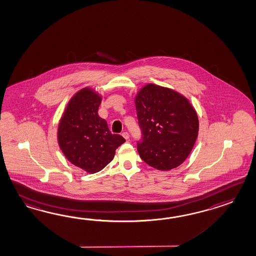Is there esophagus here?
<instances>
[{"label": "esophagus", "mask_w": 256, "mask_h": 256, "mask_svg": "<svg viewBox=\"0 0 256 256\" xmlns=\"http://www.w3.org/2000/svg\"><path fill=\"white\" fill-rule=\"evenodd\" d=\"M122 136L124 137V139H126V140H128L130 136H129V134L127 132H122Z\"/></svg>", "instance_id": "1"}]
</instances>
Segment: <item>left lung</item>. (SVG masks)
Wrapping results in <instances>:
<instances>
[{
	"instance_id": "left-lung-1",
	"label": "left lung",
	"mask_w": 256,
	"mask_h": 256,
	"mask_svg": "<svg viewBox=\"0 0 256 256\" xmlns=\"http://www.w3.org/2000/svg\"><path fill=\"white\" fill-rule=\"evenodd\" d=\"M137 118L143 131L138 153L149 166L170 170L182 164L194 148L199 131L196 110L175 90L146 84L134 98Z\"/></svg>"
}]
</instances>
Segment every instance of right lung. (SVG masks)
<instances>
[{
  "mask_svg": "<svg viewBox=\"0 0 256 256\" xmlns=\"http://www.w3.org/2000/svg\"><path fill=\"white\" fill-rule=\"evenodd\" d=\"M102 100V96L91 88L79 90L68 102L57 129L58 144L66 158L91 174L107 166L125 142L98 116Z\"/></svg>",
  "mask_w": 256,
  "mask_h": 256,
  "instance_id": "add662e5",
  "label": "right lung"
}]
</instances>
